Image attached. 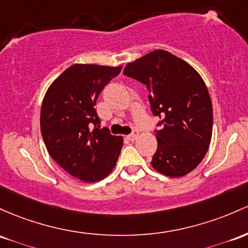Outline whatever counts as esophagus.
<instances>
[{"instance_id": "1", "label": "esophagus", "mask_w": 248, "mask_h": 248, "mask_svg": "<svg viewBox=\"0 0 248 248\" xmlns=\"http://www.w3.org/2000/svg\"><path fill=\"white\" fill-rule=\"evenodd\" d=\"M138 137H139V132H138V130H133L132 134H129L127 138H128V140H130V141H135L138 139Z\"/></svg>"}]
</instances>
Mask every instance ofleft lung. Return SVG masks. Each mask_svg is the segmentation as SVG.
Segmentation results:
<instances>
[{
    "label": "left lung",
    "mask_w": 248,
    "mask_h": 248,
    "mask_svg": "<svg viewBox=\"0 0 248 248\" xmlns=\"http://www.w3.org/2000/svg\"><path fill=\"white\" fill-rule=\"evenodd\" d=\"M124 75L148 89L157 149L154 170L172 178L192 172L207 153L213 128V108L207 87L184 60L166 50H154L128 63Z\"/></svg>",
    "instance_id": "1"
}]
</instances>
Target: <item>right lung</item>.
<instances>
[{
	"label": "right lung",
	"mask_w": 248,
	"mask_h": 248,
	"mask_svg": "<svg viewBox=\"0 0 248 248\" xmlns=\"http://www.w3.org/2000/svg\"><path fill=\"white\" fill-rule=\"evenodd\" d=\"M122 67L74 64L51 83L41 108V134L48 153L84 182L105 179L115 167L124 139L100 128L96 100ZM94 129H91V124Z\"/></svg>",
	"instance_id": "obj_1"
}]
</instances>
